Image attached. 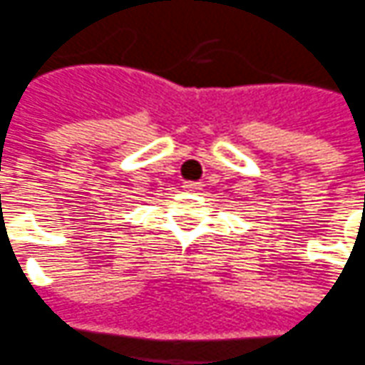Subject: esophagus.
I'll return each mask as SVG.
<instances>
[{
    "instance_id": "1",
    "label": "esophagus",
    "mask_w": 365,
    "mask_h": 365,
    "mask_svg": "<svg viewBox=\"0 0 365 365\" xmlns=\"http://www.w3.org/2000/svg\"><path fill=\"white\" fill-rule=\"evenodd\" d=\"M200 187H202V185H200V182H195V180H187V182L182 185V188H185V190H190V192L200 190Z\"/></svg>"
}]
</instances>
